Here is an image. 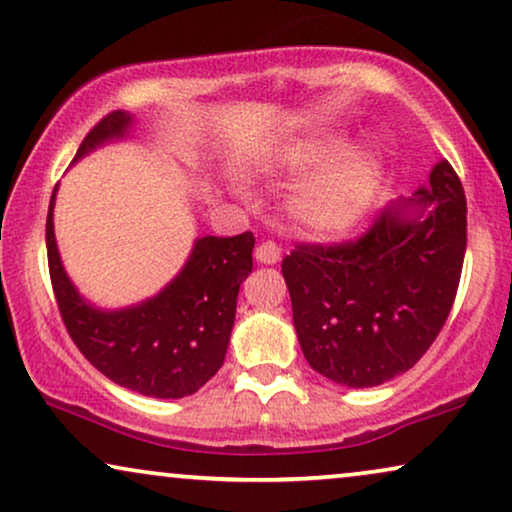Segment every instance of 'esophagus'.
<instances>
[{
    "label": "esophagus",
    "instance_id": "esophagus-1",
    "mask_svg": "<svg viewBox=\"0 0 512 512\" xmlns=\"http://www.w3.org/2000/svg\"><path fill=\"white\" fill-rule=\"evenodd\" d=\"M255 260L264 264V267H271V264H276L278 260H281V248H278L274 241H264L257 245Z\"/></svg>",
    "mask_w": 512,
    "mask_h": 512
}]
</instances>
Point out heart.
I'll return each instance as SVG.
<instances>
[{"instance_id":"heart-1","label":"heart","mask_w":512,"mask_h":512,"mask_svg":"<svg viewBox=\"0 0 512 512\" xmlns=\"http://www.w3.org/2000/svg\"><path fill=\"white\" fill-rule=\"evenodd\" d=\"M274 161L290 175L319 170L292 189L288 213L299 229L325 241L353 234L372 215L388 177L381 145L370 140L353 147L344 131L297 135L276 149Z\"/></svg>"}]
</instances>
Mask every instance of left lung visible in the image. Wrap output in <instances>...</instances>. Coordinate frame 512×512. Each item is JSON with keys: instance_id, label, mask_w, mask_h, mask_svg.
I'll return each instance as SVG.
<instances>
[{"instance_id": "left-lung-1", "label": "left lung", "mask_w": 512, "mask_h": 512, "mask_svg": "<svg viewBox=\"0 0 512 512\" xmlns=\"http://www.w3.org/2000/svg\"><path fill=\"white\" fill-rule=\"evenodd\" d=\"M463 255L466 196L445 159L360 241L299 245L281 269L306 363L349 388L410 370L445 325Z\"/></svg>"}]
</instances>
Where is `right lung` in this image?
<instances>
[{"mask_svg":"<svg viewBox=\"0 0 512 512\" xmlns=\"http://www.w3.org/2000/svg\"><path fill=\"white\" fill-rule=\"evenodd\" d=\"M133 114H107L77 149L79 163L109 142L131 140ZM58 185L46 217V252L60 316L88 363L114 384L163 400L199 391L220 370L236 318V297L252 271L255 238L199 236L182 269L138 304L102 309L77 290L60 260L53 227Z\"/></svg>","mask_w":512,"mask_h":512,"instance_id":"1","label":"right lung"}]
</instances>
